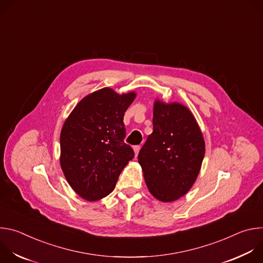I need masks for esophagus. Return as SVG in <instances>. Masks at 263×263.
<instances>
[{
	"mask_svg": "<svg viewBox=\"0 0 263 263\" xmlns=\"http://www.w3.org/2000/svg\"><path fill=\"white\" fill-rule=\"evenodd\" d=\"M133 149H134V154H135V157H137V155H138V153H139L140 146H139V145H135V146L133 147Z\"/></svg>",
	"mask_w": 263,
	"mask_h": 263,
	"instance_id": "esophagus-1",
	"label": "esophagus"
}]
</instances>
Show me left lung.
Listing matches in <instances>:
<instances>
[{"mask_svg":"<svg viewBox=\"0 0 263 263\" xmlns=\"http://www.w3.org/2000/svg\"><path fill=\"white\" fill-rule=\"evenodd\" d=\"M204 155V136L193 112L181 103L156 99L153 133L138 154L151 195L164 203L186 195L199 176Z\"/></svg>","mask_w":263,"mask_h":263,"instance_id":"obj_1","label":"left lung"}]
</instances>
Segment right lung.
Wrapping results in <instances>:
<instances>
[{"mask_svg":"<svg viewBox=\"0 0 263 263\" xmlns=\"http://www.w3.org/2000/svg\"><path fill=\"white\" fill-rule=\"evenodd\" d=\"M136 92L104 87L84 97L60 133V166L71 189L92 202L115 190L119 176L134 157L124 142V115Z\"/></svg>","mask_w":263,"mask_h":263,"instance_id":"add662e5","label":"right lung"}]
</instances>
